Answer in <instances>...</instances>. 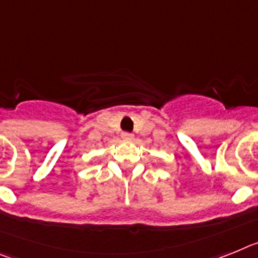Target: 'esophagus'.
Masks as SVG:
<instances>
[{"label":"esophagus","mask_w":258,"mask_h":258,"mask_svg":"<svg viewBox=\"0 0 258 258\" xmlns=\"http://www.w3.org/2000/svg\"><path fill=\"white\" fill-rule=\"evenodd\" d=\"M122 139H124V140H131V139H134V135L130 134V132H122Z\"/></svg>","instance_id":"34e87169"}]
</instances>
